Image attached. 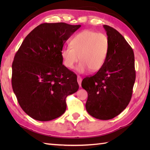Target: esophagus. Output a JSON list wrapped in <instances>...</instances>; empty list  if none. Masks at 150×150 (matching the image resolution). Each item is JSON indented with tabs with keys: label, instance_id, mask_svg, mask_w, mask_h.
<instances>
[{
	"label": "esophagus",
	"instance_id": "1",
	"mask_svg": "<svg viewBox=\"0 0 150 150\" xmlns=\"http://www.w3.org/2000/svg\"><path fill=\"white\" fill-rule=\"evenodd\" d=\"M78 82L79 84V87L81 86V82H82V78H81V77L79 76H78Z\"/></svg>",
	"mask_w": 150,
	"mask_h": 150
}]
</instances>
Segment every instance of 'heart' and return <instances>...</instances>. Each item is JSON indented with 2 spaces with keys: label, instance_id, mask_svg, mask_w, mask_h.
I'll list each match as a JSON object with an SVG mask.
<instances>
[{
  "label": "heart",
  "instance_id": "b5f03b06",
  "mask_svg": "<svg viewBox=\"0 0 150 150\" xmlns=\"http://www.w3.org/2000/svg\"><path fill=\"white\" fill-rule=\"evenodd\" d=\"M109 50V40L103 33L84 30L76 35L71 46L64 47L61 52L64 65L72 69L79 59L81 61L76 70L83 73L88 70L98 71L104 65Z\"/></svg>",
  "mask_w": 150,
  "mask_h": 150
}]
</instances>
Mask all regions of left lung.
<instances>
[{"label": "left lung", "mask_w": 150, "mask_h": 150, "mask_svg": "<svg viewBox=\"0 0 150 150\" xmlns=\"http://www.w3.org/2000/svg\"><path fill=\"white\" fill-rule=\"evenodd\" d=\"M109 40L108 55L96 74L84 78L82 88L88 92L86 109L96 119H112L131 100L136 78L132 48L118 31L104 25Z\"/></svg>", "instance_id": "1"}]
</instances>
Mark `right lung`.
I'll use <instances>...</instances> for the list:
<instances>
[{"mask_svg":"<svg viewBox=\"0 0 150 150\" xmlns=\"http://www.w3.org/2000/svg\"><path fill=\"white\" fill-rule=\"evenodd\" d=\"M81 25L44 23L26 36L12 63V86L18 103L32 118L56 119L66 110V98L79 89L77 76L62 64L61 52Z\"/></svg>","mask_w":150,"mask_h":150,"instance_id":"obj_1","label":"right lung"}]
</instances>
